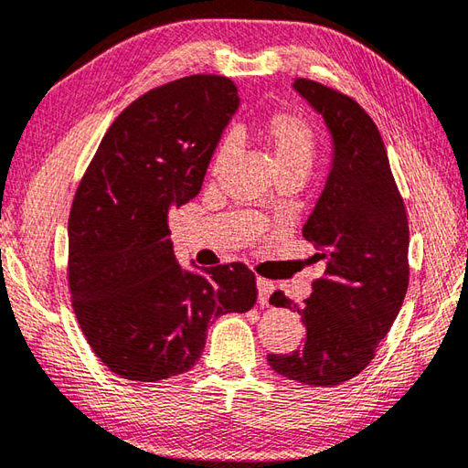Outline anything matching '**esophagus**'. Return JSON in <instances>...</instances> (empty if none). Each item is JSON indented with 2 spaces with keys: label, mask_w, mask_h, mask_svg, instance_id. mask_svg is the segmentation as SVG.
<instances>
[{
  "label": "esophagus",
  "mask_w": 468,
  "mask_h": 468,
  "mask_svg": "<svg viewBox=\"0 0 468 468\" xmlns=\"http://www.w3.org/2000/svg\"><path fill=\"white\" fill-rule=\"evenodd\" d=\"M273 292V283L268 280L258 278V302L260 306H268L270 304V296Z\"/></svg>",
  "instance_id": "1"
}]
</instances>
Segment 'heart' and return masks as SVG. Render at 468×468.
<instances>
[{
  "label": "heart",
  "instance_id": "1",
  "mask_svg": "<svg viewBox=\"0 0 468 468\" xmlns=\"http://www.w3.org/2000/svg\"><path fill=\"white\" fill-rule=\"evenodd\" d=\"M260 137L268 145L276 174L306 176L316 155V135L306 119L294 113H273L260 127ZM233 154V142L223 140L213 155L210 172L218 176Z\"/></svg>",
  "mask_w": 468,
  "mask_h": 468
}]
</instances>
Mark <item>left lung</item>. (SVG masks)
I'll return each instance as SVG.
<instances>
[{"instance_id":"left-lung-1","label":"left lung","mask_w":468,"mask_h":468,"mask_svg":"<svg viewBox=\"0 0 468 468\" xmlns=\"http://www.w3.org/2000/svg\"><path fill=\"white\" fill-rule=\"evenodd\" d=\"M294 90L323 117L333 144L331 172L302 229L324 261V278L298 308L282 292L270 304L296 310L306 341L270 367L304 386H338L371 363L408 290V217L378 125L338 90L296 79Z\"/></svg>"}]
</instances>
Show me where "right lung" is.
Instances as JSON below:
<instances>
[{
	"label": "right lung",
	"instance_id": "obj_1",
	"mask_svg": "<svg viewBox=\"0 0 468 468\" xmlns=\"http://www.w3.org/2000/svg\"><path fill=\"white\" fill-rule=\"evenodd\" d=\"M239 95L231 79L168 82L125 109L101 140L69 217V288L90 349L113 373L160 381L195 367L207 328L258 300L243 263L185 270L168 215L203 186Z\"/></svg>",
	"mask_w": 468,
	"mask_h": 468
}]
</instances>
